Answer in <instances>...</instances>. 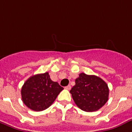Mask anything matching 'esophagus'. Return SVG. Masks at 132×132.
I'll return each instance as SVG.
<instances>
[{
	"label": "esophagus",
	"mask_w": 132,
	"mask_h": 132,
	"mask_svg": "<svg viewBox=\"0 0 132 132\" xmlns=\"http://www.w3.org/2000/svg\"><path fill=\"white\" fill-rule=\"evenodd\" d=\"M66 89H67V90H69V89H71V86L70 85H67V86H66L65 87Z\"/></svg>",
	"instance_id": "esophagus-1"
}]
</instances>
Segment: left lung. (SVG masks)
I'll return each mask as SVG.
<instances>
[{"instance_id":"8db88e82","label":"left lung","mask_w":132,"mask_h":132,"mask_svg":"<svg viewBox=\"0 0 132 132\" xmlns=\"http://www.w3.org/2000/svg\"><path fill=\"white\" fill-rule=\"evenodd\" d=\"M75 82L70 93L74 103L80 110L95 112L101 109L108 101L109 88L101 78L81 73Z\"/></svg>"}]
</instances>
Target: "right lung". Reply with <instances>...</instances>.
I'll use <instances>...</instances> for the list:
<instances>
[{
	"instance_id": "obj_1",
	"label": "right lung",
	"mask_w": 132,
	"mask_h": 132,
	"mask_svg": "<svg viewBox=\"0 0 132 132\" xmlns=\"http://www.w3.org/2000/svg\"><path fill=\"white\" fill-rule=\"evenodd\" d=\"M63 89L57 82L51 80L48 72L32 76L21 89L22 102L36 112L47 109Z\"/></svg>"
}]
</instances>
